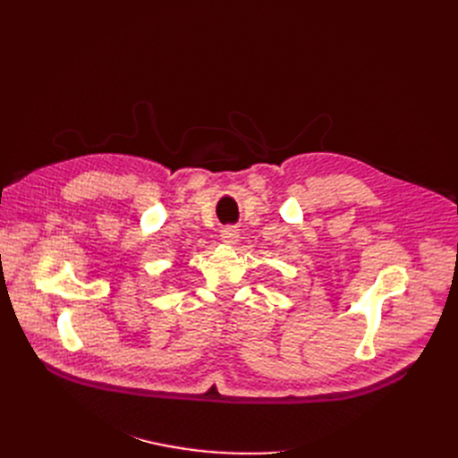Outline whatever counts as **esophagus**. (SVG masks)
I'll list each match as a JSON object with an SVG mask.
<instances>
[{
	"instance_id": "esophagus-1",
	"label": "esophagus",
	"mask_w": 458,
	"mask_h": 458,
	"mask_svg": "<svg viewBox=\"0 0 458 458\" xmlns=\"http://www.w3.org/2000/svg\"><path fill=\"white\" fill-rule=\"evenodd\" d=\"M221 237L228 247H235L239 242V230L235 226H226L221 230Z\"/></svg>"
}]
</instances>
